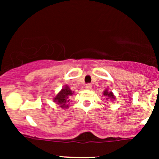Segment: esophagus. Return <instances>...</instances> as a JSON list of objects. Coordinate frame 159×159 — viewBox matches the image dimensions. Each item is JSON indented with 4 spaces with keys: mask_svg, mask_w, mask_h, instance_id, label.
<instances>
[{
    "mask_svg": "<svg viewBox=\"0 0 159 159\" xmlns=\"http://www.w3.org/2000/svg\"><path fill=\"white\" fill-rule=\"evenodd\" d=\"M92 84H86V86H85V88H86L87 90H90V89H92Z\"/></svg>",
    "mask_w": 159,
    "mask_h": 159,
    "instance_id": "34e87169",
    "label": "esophagus"
}]
</instances>
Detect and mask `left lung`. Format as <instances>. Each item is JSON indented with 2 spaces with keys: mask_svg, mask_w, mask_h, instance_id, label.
Segmentation results:
<instances>
[{
  "mask_svg": "<svg viewBox=\"0 0 159 159\" xmlns=\"http://www.w3.org/2000/svg\"><path fill=\"white\" fill-rule=\"evenodd\" d=\"M103 95H105V96L107 97V99H111V100H113V99H116V97H115V95H113V93H112L111 92H108V90L106 89L103 92Z\"/></svg>",
  "mask_w": 159,
  "mask_h": 159,
  "instance_id": "left-lung-1",
  "label": "left lung"
}]
</instances>
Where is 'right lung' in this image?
Listing matches in <instances>:
<instances>
[{
  "mask_svg": "<svg viewBox=\"0 0 159 159\" xmlns=\"http://www.w3.org/2000/svg\"><path fill=\"white\" fill-rule=\"evenodd\" d=\"M73 94L74 92H71V90L68 88V86L65 85L64 88H62V90L53 99V101L60 105L61 108H67L68 107L67 102H69L70 98Z\"/></svg>",
  "mask_w": 159,
  "mask_h": 159,
  "instance_id": "add662e5",
  "label": "right lung"
}]
</instances>
